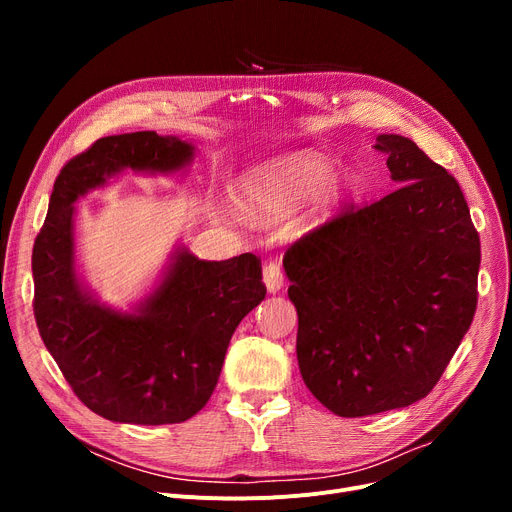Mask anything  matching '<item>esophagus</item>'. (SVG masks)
<instances>
[{
	"label": "esophagus",
	"instance_id": "1",
	"mask_svg": "<svg viewBox=\"0 0 512 512\" xmlns=\"http://www.w3.org/2000/svg\"><path fill=\"white\" fill-rule=\"evenodd\" d=\"M263 284L270 292H278L284 286V274L278 261H270L263 265Z\"/></svg>",
	"mask_w": 512,
	"mask_h": 512
}]
</instances>
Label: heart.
<instances>
[{"mask_svg":"<svg viewBox=\"0 0 512 512\" xmlns=\"http://www.w3.org/2000/svg\"><path fill=\"white\" fill-rule=\"evenodd\" d=\"M334 176V161L317 153H294L249 172L240 186V205L261 215H288Z\"/></svg>","mask_w":512,"mask_h":512,"instance_id":"1","label":"heart"}]
</instances>
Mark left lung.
Returning <instances> with one entry per match:
<instances>
[{"label": "left lung", "mask_w": 512, "mask_h": 512, "mask_svg": "<svg viewBox=\"0 0 512 512\" xmlns=\"http://www.w3.org/2000/svg\"><path fill=\"white\" fill-rule=\"evenodd\" d=\"M375 149L396 191L340 209L284 253L301 375L340 417L425 398L477 307L479 234L459 182L411 139L380 134Z\"/></svg>", "instance_id": "8db88e82"}]
</instances>
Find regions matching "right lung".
<instances>
[{
    "label": "right lung",
    "mask_w": 512,
    "mask_h": 512,
    "mask_svg": "<svg viewBox=\"0 0 512 512\" xmlns=\"http://www.w3.org/2000/svg\"><path fill=\"white\" fill-rule=\"evenodd\" d=\"M195 147L153 130L95 141L60 170L33 247L39 334L72 392L93 413L137 425L180 423L218 384L240 319L265 299L261 259L201 261L182 249L141 313L99 305L74 274V201L112 174L176 172Z\"/></svg>",
    "instance_id": "right-lung-1"
}]
</instances>
